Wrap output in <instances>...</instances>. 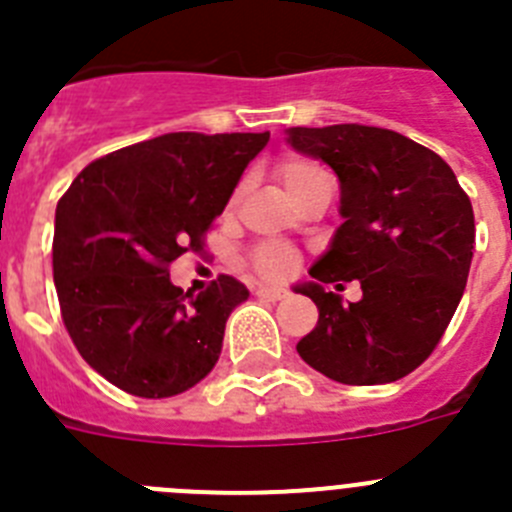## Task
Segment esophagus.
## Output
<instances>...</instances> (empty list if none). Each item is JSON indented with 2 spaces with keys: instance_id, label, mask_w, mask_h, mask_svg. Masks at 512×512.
I'll list each match as a JSON object with an SVG mask.
<instances>
[{
  "instance_id": "34e87169",
  "label": "esophagus",
  "mask_w": 512,
  "mask_h": 512,
  "mask_svg": "<svg viewBox=\"0 0 512 512\" xmlns=\"http://www.w3.org/2000/svg\"><path fill=\"white\" fill-rule=\"evenodd\" d=\"M256 297H259V300H264V302H279V300H284V297H287V292H284V289L259 287V289H256Z\"/></svg>"
}]
</instances>
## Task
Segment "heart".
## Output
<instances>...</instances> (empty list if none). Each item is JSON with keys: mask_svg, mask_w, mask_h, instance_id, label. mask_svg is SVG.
Listing matches in <instances>:
<instances>
[{"mask_svg": "<svg viewBox=\"0 0 512 512\" xmlns=\"http://www.w3.org/2000/svg\"><path fill=\"white\" fill-rule=\"evenodd\" d=\"M277 176L279 182H282V187L287 189V194L295 202L300 200L302 194L310 192L312 187H318L320 182L328 179L325 171L320 169L315 161L302 156L284 158L282 164L277 166ZM253 266H256V271H259L261 277L279 279L292 269V256L279 246H261L259 251L253 253Z\"/></svg>", "mask_w": 512, "mask_h": 512, "instance_id": "obj_1", "label": "heart"}]
</instances>
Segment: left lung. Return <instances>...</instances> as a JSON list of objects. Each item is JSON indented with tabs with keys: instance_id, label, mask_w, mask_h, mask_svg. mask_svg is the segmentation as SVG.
<instances>
[{
	"instance_id": "obj_1",
	"label": "left lung",
	"mask_w": 512,
	"mask_h": 512,
	"mask_svg": "<svg viewBox=\"0 0 512 512\" xmlns=\"http://www.w3.org/2000/svg\"><path fill=\"white\" fill-rule=\"evenodd\" d=\"M289 146L320 158L341 182V228L310 269L324 283L359 278L343 306L317 282L297 292L318 325L297 354L341 384H387L418 369L449 328L467 287L474 212L456 174L431 148L359 122L289 128Z\"/></svg>"
}]
</instances>
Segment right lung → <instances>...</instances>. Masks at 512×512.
I'll use <instances>...</instances> for the list:
<instances>
[{
	"label": "right lung",
	"instance_id": "right-lung-1",
	"mask_svg": "<svg viewBox=\"0 0 512 512\" xmlns=\"http://www.w3.org/2000/svg\"><path fill=\"white\" fill-rule=\"evenodd\" d=\"M269 133H166L97 158L56 207L53 282L71 341L94 372L135 397H174L205 379L225 320L248 297L220 274L205 292L169 266L202 251Z\"/></svg>",
	"mask_w": 512,
	"mask_h": 512
}]
</instances>
